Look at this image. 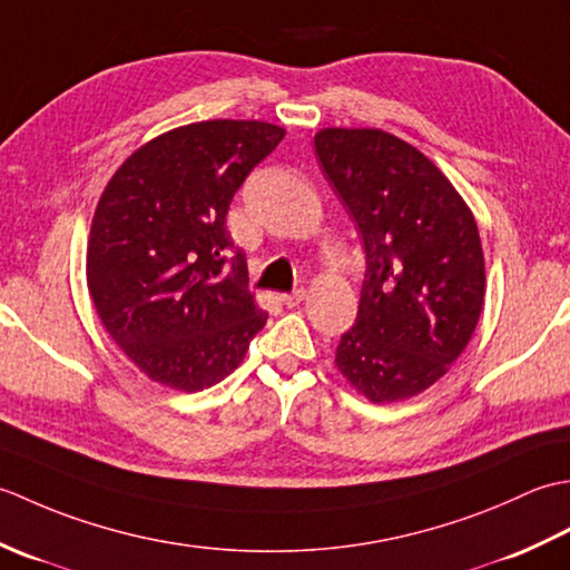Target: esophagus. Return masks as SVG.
<instances>
[{
    "label": "esophagus",
    "instance_id": "34e87169",
    "mask_svg": "<svg viewBox=\"0 0 570 570\" xmlns=\"http://www.w3.org/2000/svg\"><path fill=\"white\" fill-rule=\"evenodd\" d=\"M304 296H306L304 288H296V292H292V294H284V296H282V301H284V306L294 308V306H298V304H301V301H304Z\"/></svg>",
    "mask_w": 570,
    "mask_h": 570
}]
</instances>
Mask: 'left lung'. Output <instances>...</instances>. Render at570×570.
I'll return each instance as SVG.
<instances>
[{"label": "left lung", "mask_w": 570, "mask_h": 570, "mask_svg": "<svg viewBox=\"0 0 570 570\" xmlns=\"http://www.w3.org/2000/svg\"><path fill=\"white\" fill-rule=\"evenodd\" d=\"M316 154L367 257L335 365L377 404L421 394L480 318L485 257L475 217L426 156L382 129H323Z\"/></svg>", "instance_id": "1"}]
</instances>
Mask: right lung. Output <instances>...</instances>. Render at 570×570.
I'll return each mask as SVG.
<instances>
[{
	"label": "right lung",
	"instance_id": "right-lung-1",
	"mask_svg": "<svg viewBox=\"0 0 570 570\" xmlns=\"http://www.w3.org/2000/svg\"><path fill=\"white\" fill-rule=\"evenodd\" d=\"M284 135L247 119L178 127L144 144L107 184L90 229L88 288L107 333L154 382L213 386L264 328L225 217Z\"/></svg>",
	"mask_w": 570,
	"mask_h": 570
}]
</instances>
